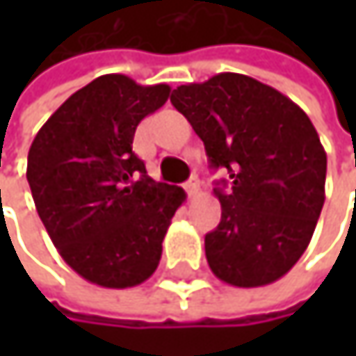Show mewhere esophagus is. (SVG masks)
<instances>
[{
    "mask_svg": "<svg viewBox=\"0 0 356 356\" xmlns=\"http://www.w3.org/2000/svg\"><path fill=\"white\" fill-rule=\"evenodd\" d=\"M197 189H200V179L197 177H191L187 183H185V191H187L189 195H195V193H197Z\"/></svg>",
    "mask_w": 356,
    "mask_h": 356,
    "instance_id": "34e87169",
    "label": "esophagus"
}]
</instances>
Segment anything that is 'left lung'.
<instances>
[{
	"instance_id": "1",
	"label": "left lung",
	"mask_w": 356,
	"mask_h": 356,
	"mask_svg": "<svg viewBox=\"0 0 356 356\" xmlns=\"http://www.w3.org/2000/svg\"><path fill=\"white\" fill-rule=\"evenodd\" d=\"M171 103L202 138L210 167L227 169L214 187L220 222L206 235L210 270L233 286L282 278L303 255L325 200V150L289 97L243 74L183 84Z\"/></svg>"
}]
</instances>
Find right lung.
Returning a JSON list of instances; mask_svg holds the SVG:
<instances>
[{"label":"right lung","mask_w":356,"mask_h":356,"mask_svg":"<svg viewBox=\"0 0 356 356\" xmlns=\"http://www.w3.org/2000/svg\"><path fill=\"white\" fill-rule=\"evenodd\" d=\"M171 95L107 74L74 92L38 129L26 179L36 212L65 264L92 284L127 289L148 280L185 202L156 183L131 150L136 127Z\"/></svg>","instance_id":"1"}]
</instances>
